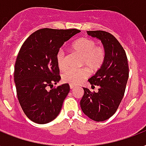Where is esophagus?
I'll use <instances>...</instances> for the list:
<instances>
[{"mask_svg":"<svg viewBox=\"0 0 146 146\" xmlns=\"http://www.w3.org/2000/svg\"><path fill=\"white\" fill-rule=\"evenodd\" d=\"M74 88V85H73V84H70V88L73 89Z\"/></svg>","mask_w":146,"mask_h":146,"instance_id":"esophagus-1","label":"esophagus"}]
</instances>
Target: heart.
Instances as JSON below:
<instances>
[{
  "instance_id": "obj_1",
  "label": "heart",
  "mask_w": 146,
  "mask_h": 146,
  "mask_svg": "<svg viewBox=\"0 0 146 146\" xmlns=\"http://www.w3.org/2000/svg\"><path fill=\"white\" fill-rule=\"evenodd\" d=\"M73 52L82 58L81 65L88 68L91 72H98L104 65L106 59V51L102 46H96L95 41L88 38L78 39L71 46ZM58 67L63 71L67 68L66 55L62 49L56 55ZM88 75V70L83 68L77 70H67L62 74L64 82L71 84H77Z\"/></svg>"
}]
</instances>
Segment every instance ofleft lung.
<instances>
[{"instance_id": "8db88e82", "label": "left lung", "mask_w": 146, "mask_h": 146, "mask_svg": "<svg viewBox=\"0 0 146 146\" xmlns=\"http://www.w3.org/2000/svg\"><path fill=\"white\" fill-rule=\"evenodd\" d=\"M102 42L106 51L104 65L88 79L92 88L98 86V92L84 88L81 107L86 116L94 121H104L111 117L123 98L129 78V66L125 50L119 41L110 33L88 31Z\"/></svg>"}]
</instances>
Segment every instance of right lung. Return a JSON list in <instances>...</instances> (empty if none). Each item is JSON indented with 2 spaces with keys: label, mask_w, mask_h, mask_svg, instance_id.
I'll return each mask as SVG.
<instances>
[{
  "label": "right lung",
  "mask_w": 146,
  "mask_h": 146,
  "mask_svg": "<svg viewBox=\"0 0 146 146\" xmlns=\"http://www.w3.org/2000/svg\"><path fill=\"white\" fill-rule=\"evenodd\" d=\"M81 31L77 29L44 28L28 37L18 53L14 67V82L22 110L33 122L48 123L59 114L70 91L64 84L48 91L60 81L56 55L65 42Z\"/></svg>",
  "instance_id": "obj_1"
}]
</instances>
